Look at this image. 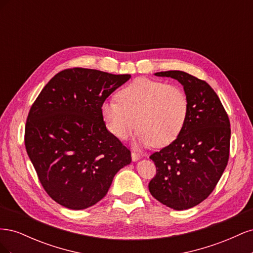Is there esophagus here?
I'll return each instance as SVG.
<instances>
[{
  "instance_id": "esophagus-1",
  "label": "esophagus",
  "mask_w": 253,
  "mask_h": 253,
  "mask_svg": "<svg viewBox=\"0 0 253 253\" xmlns=\"http://www.w3.org/2000/svg\"><path fill=\"white\" fill-rule=\"evenodd\" d=\"M131 156H132V160H133V162H136V160H138V159L140 158V155L138 154V153H135V152H132Z\"/></svg>"
}]
</instances>
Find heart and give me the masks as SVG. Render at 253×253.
<instances>
[{
    "label": "heart",
    "mask_w": 253,
    "mask_h": 253,
    "mask_svg": "<svg viewBox=\"0 0 253 253\" xmlns=\"http://www.w3.org/2000/svg\"><path fill=\"white\" fill-rule=\"evenodd\" d=\"M188 97L177 85L139 78L119 89L116 100L102 103L101 115L109 131L121 140L129 138L138 126V142L164 148L185 127Z\"/></svg>",
    "instance_id": "obj_1"
}]
</instances>
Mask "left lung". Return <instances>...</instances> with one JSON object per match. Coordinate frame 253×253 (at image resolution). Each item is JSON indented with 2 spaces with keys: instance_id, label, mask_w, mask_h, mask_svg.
<instances>
[{
  "instance_id": "8db88e82",
  "label": "left lung",
  "mask_w": 253,
  "mask_h": 253,
  "mask_svg": "<svg viewBox=\"0 0 253 253\" xmlns=\"http://www.w3.org/2000/svg\"><path fill=\"white\" fill-rule=\"evenodd\" d=\"M155 75L182 84L189 114L176 140L150 156L156 175L149 182V190L169 208L186 210L205 201L223 175L230 150V121L218 96L206 81L181 71Z\"/></svg>"
}]
</instances>
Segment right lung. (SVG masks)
<instances>
[{"label": "right lung", "mask_w": 253, "mask_h": 253, "mask_svg": "<svg viewBox=\"0 0 253 253\" xmlns=\"http://www.w3.org/2000/svg\"><path fill=\"white\" fill-rule=\"evenodd\" d=\"M131 75L74 67L58 73L29 110L25 148L42 187L56 203L81 210L108 193L131 152L108 131L101 105Z\"/></svg>", "instance_id": "obj_1"}]
</instances>
